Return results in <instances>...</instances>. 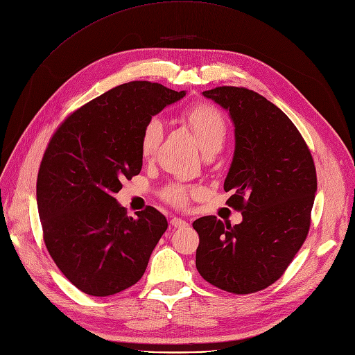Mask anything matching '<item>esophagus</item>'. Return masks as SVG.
Masks as SVG:
<instances>
[{
	"label": "esophagus",
	"mask_w": 355,
	"mask_h": 355,
	"mask_svg": "<svg viewBox=\"0 0 355 355\" xmlns=\"http://www.w3.org/2000/svg\"><path fill=\"white\" fill-rule=\"evenodd\" d=\"M171 225L175 227V228H184V227H188V223L184 221V219H182V218L173 216V218L171 219Z\"/></svg>",
	"instance_id": "obj_1"
}]
</instances>
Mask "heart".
<instances>
[{
	"label": "heart",
	"instance_id": "1",
	"mask_svg": "<svg viewBox=\"0 0 355 355\" xmlns=\"http://www.w3.org/2000/svg\"><path fill=\"white\" fill-rule=\"evenodd\" d=\"M182 121L189 127L199 147L205 153H215L223 147L227 137V121L218 108L211 104H198L182 112ZM164 136V125L160 118L153 116L144 124L140 137V153L143 157L153 156ZM199 189L187 183H168L162 191V198L176 208H184L191 198L199 195Z\"/></svg>",
	"mask_w": 355,
	"mask_h": 355
}]
</instances>
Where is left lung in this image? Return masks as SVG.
Listing matches in <instances>:
<instances>
[{
	"label": "left lung",
	"instance_id": "obj_1",
	"mask_svg": "<svg viewBox=\"0 0 355 355\" xmlns=\"http://www.w3.org/2000/svg\"><path fill=\"white\" fill-rule=\"evenodd\" d=\"M202 94L227 110L235 127L224 191L231 192L227 204L241 211L243 221L196 219V268L218 289L254 293L284 273L306 240L316 168L291 118L260 94L237 87Z\"/></svg>",
	"mask_w": 355,
	"mask_h": 355
}]
</instances>
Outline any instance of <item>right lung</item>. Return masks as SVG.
Returning a JSON list of instances; mask_svg holds the SVG:
<instances>
[{
	"instance_id": "obj_1",
	"label": "right lung",
	"mask_w": 355,
	"mask_h": 355,
	"mask_svg": "<svg viewBox=\"0 0 355 355\" xmlns=\"http://www.w3.org/2000/svg\"><path fill=\"white\" fill-rule=\"evenodd\" d=\"M187 92L134 80L72 112L50 139L37 175V207L49 254L91 296L136 284L167 230L147 207L128 216L114 193L140 173L144 124Z\"/></svg>"
}]
</instances>
